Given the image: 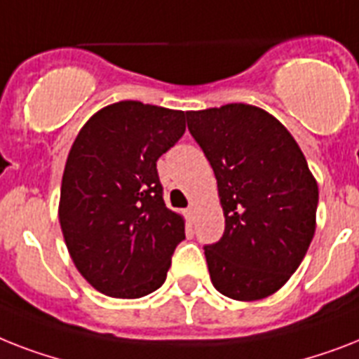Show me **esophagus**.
Listing matches in <instances>:
<instances>
[{"mask_svg":"<svg viewBox=\"0 0 359 359\" xmlns=\"http://www.w3.org/2000/svg\"><path fill=\"white\" fill-rule=\"evenodd\" d=\"M186 214H188L189 219L194 221L195 219V214H197V210H195V206H189V208L186 210Z\"/></svg>","mask_w":359,"mask_h":359,"instance_id":"34e87169","label":"esophagus"}]
</instances>
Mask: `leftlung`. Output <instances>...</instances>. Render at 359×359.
Masks as SVG:
<instances>
[{
	"instance_id": "1",
	"label": "left lung",
	"mask_w": 359,
	"mask_h": 359,
	"mask_svg": "<svg viewBox=\"0 0 359 359\" xmlns=\"http://www.w3.org/2000/svg\"><path fill=\"white\" fill-rule=\"evenodd\" d=\"M208 158L225 232L205 247L212 284L234 301H260L301 265L316 234L319 188L284 125L252 104L186 112Z\"/></svg>"
}]
</instances>
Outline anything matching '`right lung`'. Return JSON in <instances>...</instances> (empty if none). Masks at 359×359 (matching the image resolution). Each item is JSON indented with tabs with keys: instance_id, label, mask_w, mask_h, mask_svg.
Returning <instances> with one entry per match:
<instances>
[{
	"instance_id": "obj_1",
	"label": "right lung",
	"mask_w": 359,
	"mask_h": 359,
	"mask_svg": "<svg viewBox=\"0 0 359 359\" xmlns=\"http://www.w3.org/2000/svg\"><path fill=\"white\" fill-rule=\"evenodd\" d=\"M186 114L140 101L109 104L69 149L58 221L79 273L116 299L164 284L184 219L164 203L156 160L186 130Z\"/></svg>"
}]
</instances>
